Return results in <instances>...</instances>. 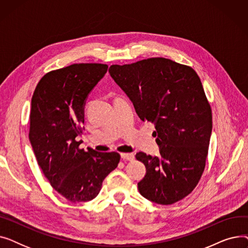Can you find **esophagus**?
<instances>
[{
	"instance_id": "esophagus-1",
	"label": "esophagus",
	"mask_w": 248,
	"mask_h": 248,
	"mask_svg": "<svg viewBox=\"0 0 248 248\" xmlns=\"http://www.w3.org/2000/svg\"><path fill=\"white\" fill-rule=\"evenodd\" d=\"M121 157L124 161H133L135 159V155L133 153H122Z\"/></svg>"
}]
</instances>
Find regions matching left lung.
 Listing matches in <instances>:
<instances>
[{"label": "left lung", "instance_id": "8db88e82", "mask_svg": "<svg viewBox=\"0 0 248 248\" xmlns=\"http://www.w3.org/2000/svg\"><path fill=\"white\" fill-rule=\"evenodd\" d=\"M108 72L133 102L141 121L155 124L159 157L138 153L146 175L138 188L142 197L161 205L185 198L205 168L212 113L197 73L162 57L111 65Z\"/></svg>", "mask_w": 248, "mask_h": 248}]
</instances>
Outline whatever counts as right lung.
Returning <instances> with one entry per match:
<instances>
[{
	"instance_id": "add662e5",
	"label": "right lung",
	"mask_w": 248,
	"mask_h": 248,
	"mask_svg": "<svg viewBox=\"0 0 248 248\" xmlns=\"http://www.w3.org/2000/svg\"><path fill=\"white\" fill-rule=\"evenodd\" d=\"M106 64L81 63L45 74L31 101L29 140L45 177L70 202L95 198L106 177L120 162L119 153L80 149L84 107L106 75Z\"/></svg>"
}]
</instances>
